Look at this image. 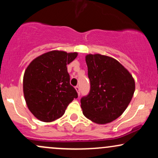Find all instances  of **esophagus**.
I'll return each instance as SVG.
<instances>
[{"label":"esophagus","instance_id":"1","mask_svg":"<svg viewBox=\"0 0 158 158\" xmlns=\"http://www.w3.org/2000/svg\"><path fill=\"white\" fill-rule=\"evenodd\" d=\"M75 89L77 90L78 94H79V95H80V90H79V87L78 86V85H77V86L75 87Z\"/></svg>","mask_w":158,"mask_h":158}]
</instances>
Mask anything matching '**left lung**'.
<instances>
[{"label": "left lung", "mask_w": 158, "mask_h": 158, "mask_svg": "<svg viewBox=\"0 0 158 158\" xmlns=\"http://www.w3.org/2000/svg\"><path fill=\"white\" fill-rule=\"evenodd\" d=\"M90 90L81 99L85 117L97 124H106L123 114L135 90V79L118 61L100 54L85 56Z\"/></svg>", "instance_id": "obj_1"}]
</instances>
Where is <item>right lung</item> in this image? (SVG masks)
<instances>
[{
	"instance_id": "obj_1",
	"label": "right lung",
	"mask_w": 158,
	"mask_h": 158,
	"mask_svg": "<svg viewBox=\"0 0 158 158\" xmlns=\"http://www.w3.org/2000/svg\"><path fill=\"white\" fill-rule=\"evenodd\" d=\"M77 52L52 50L33 59L24 72L23 90L29 110L42 122L60 118L67 107L78 97L70 84L67 64Z\"/></svg>"
}]
</instances>
